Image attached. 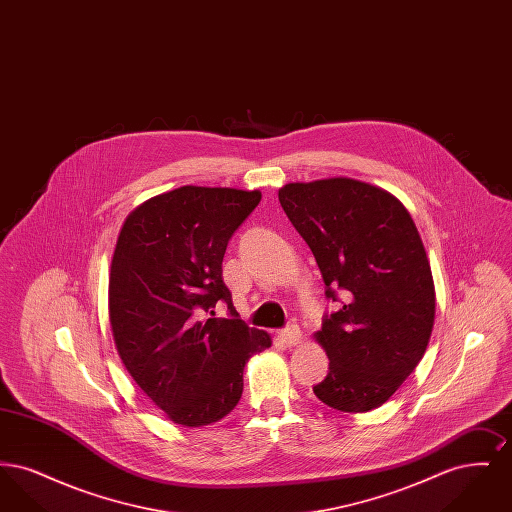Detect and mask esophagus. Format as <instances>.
<instances>
[{
	"mask_svg": "<svg viewBox=\"0 0 512 512\" xmlns=\"http://www.w3.org/2000/svg\"><path fill=\"white\" fill-rule=\"evenodd\" d=\"M278 338L280 341L284 343V345H288V347H293V345H297V343H301L303 340V334H301V330H299V326H288L286 330H280L278 332Z\"/></svg>",
	"mask_w": 512,
	"mask_h": 512,
	"instance_id": "obj_1",
	"label": "esophagus"
}]
</instances>
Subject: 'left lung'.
<instances>
[{
	"instance_id": "8db88e82",
	"label": "left lung",
	"mask_w": 512,
	"mask_h": 512,
	"mask_svg": "<svg viewBox=\"0 0 512 512\" xmlns=\"http://www.w3.org/2000/svg\"><path fill=\"white\" fill-rule=\"evenodd\" d=\"M278 199L317 259L326 297H343L315 332L330 365L313 391L341 413L378 409L434 328V278L416 224L395 195L345 176L286 184Z\"/></svg>"
}]
</instances>
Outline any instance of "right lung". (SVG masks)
Returning a JSON list of instances; mask_svg holds the SVG:
<instances>
[{"label":"right lung","instance_id":"1","mask_svg":"<svg viewBox=\"0 0 512 512\" xmlns=\"http://www.w3.org/2000/svg\"><path fill=\"white\" fill-rule=\"evenodd\" d=\"M259 201V190L182 186L122 224L109 274L113 340L128 374L174 424L197 428L232 413L245 363L272 343L240 318H203L219 301L238 317L222 257Z\"/></svg>","mask_w":512,"mask_h":512}]
</instances>
